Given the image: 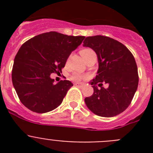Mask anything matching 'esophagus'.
Masks as SVG:
<instances>
[{"label":"esophagus","mask_w":153,"mask_h":153,"mask_svg":"<svg viewBox=\"0 0 153 153\" xmlns=\"http://www.w3.org/2000/svg\"><path fill=\"white\" fill-rule=\"evenodd\" d=\"M75 85L76 86H79V87H82L83 86V83H76Z\"/></svg>","instance_id":"1"}]
</instances>
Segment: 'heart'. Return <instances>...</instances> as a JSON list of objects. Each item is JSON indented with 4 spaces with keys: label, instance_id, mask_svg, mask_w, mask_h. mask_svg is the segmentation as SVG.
<instances>
[{
    "label": "heart",
    "instance_id": "b5f03b06",
    "mask_svg": "<svg viewBox=\"0 0 153 153\" xmlns=\"http://www.w3.org/2000/svg\"><path fill=\"white\" fill-rule=\"evenodd\" d=\"M94 53H95L94 51H93V50L90 49V48H85V49H83L80 51L81 56H82V57H83L84 60L86 57H88L89 56H90V55L92 54H94ZM86 77V76L81 75V74H76H76H74L71 76V79L74 81H79L80 80V79H84V78Z\"/></svg>",
    "mask_w": 153,
    "mask_h": 153
}]
</instances>
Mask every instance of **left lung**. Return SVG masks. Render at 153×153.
Instances as JSON below:
<instances>
[{"label":"left lung","mask_w":153,"mask_h":153,"mask_svg":"<svg viewBox=\"0 0 153 153\" xmlns=\"http://www.w3.org/2000/svg\"><path fill=\"white\" fill-rule=\"evenodd\" d=\"M83 46L95 51L99 64L97 75L90 82L93 95L85 98V103L97 116H117L129 106L137 90L139 76L134 56L126 46L109 36H87ZM102 82L108 87L104 88Z\"/></svg>","instance_id":"left-lung-1"}]
</instances>
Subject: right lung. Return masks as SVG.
<instances>
[{"instance_id": "1", "label": "right lung", "mask_w": 153, "mask_h": 153, "mask_svg": "<svg viewBox=\"0 0 153 153\" xmlns=\"http://www.w3.org/2000/svg\"><path fill=\"white\" fill-rule=\"evenodd\" d=\"M84 38L51 31L35 36L21 46L14 58L12 83L27 109L44 113L61 104L73 83L60 80L55 84L51 74L61 72L70 53Z\"/></svg>"}]
</instances>
